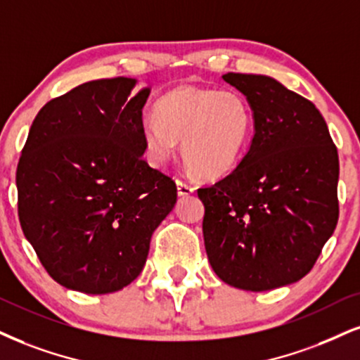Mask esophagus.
<instances>
[{
	"label": "esophagus",
	"mask_w": 360,
	"mask_h": 360,
	"mask_svg": "<svg viewBox=\"0 0 360 360\" xmlns=\"http://www.w3.org/2000/svg\"><path fill=\"white\" fill-rule=\"evenodd\" d=\"M176 190H179L180 197H187V195H192L195 192V187L190 184H185V181L176 180Z\"/></svg>",
	"instance_id": "34e87169"
}]
</instances>
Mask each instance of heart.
<instances>
[{
    "label": "heart",
    "instance_id": "b5f03b06",
    "mask_svg": "<svg viewBox=\"0 0 360 360\" xmlns=\"http://www.w3.org/2000/svg\"><path fill=\"white\" fill-rule=\"evenodd\" d=\"M254 131V112L235 90L184 85L167 91L157 117H145L141 136L148 157L163 163L181 140L187 165L203 179H217L237 165Z\"/></svg>",
    "mask_w": 360,
    "mask_h": 360
}]
</instances>
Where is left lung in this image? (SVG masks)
<instances>
[{"instance_id":"left-lung-1","label":"left lung","mask_w":360,"mask_h":360,"mask_svg":"<svg viewBox=\"0 0 360 360\" xmlns=\"http://www.w3.org/2000/svg\"><path fill=\"white\" fill-rule=\"evenodd\" d=\"M247 96L254 139L227 176L198 188L203 240L229 285L262 292L305 277L339 220V155L312 101L265 75L221 77Z\"/></svg>"}]
</instances>
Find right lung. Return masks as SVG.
I'll return each instance as SVG.
<instances>
[{
	"label": "right lung",
	"mask_w": 360,
	"mask_h": 360,
	"mask_svg": "<svg viewBox=\"0 0 360 360\" xmlns=\"http://www.w3.org/2000/svg\"><path fill=\"white\" fill-rule=\"evenodd\" d=\"M136 79L83 83L48 101L16 170L18 217L53 281L110 294L139 277L176 185L143 160Z\"/></svg>",
	"instance_id": "add662e5"
}]
</instances>
